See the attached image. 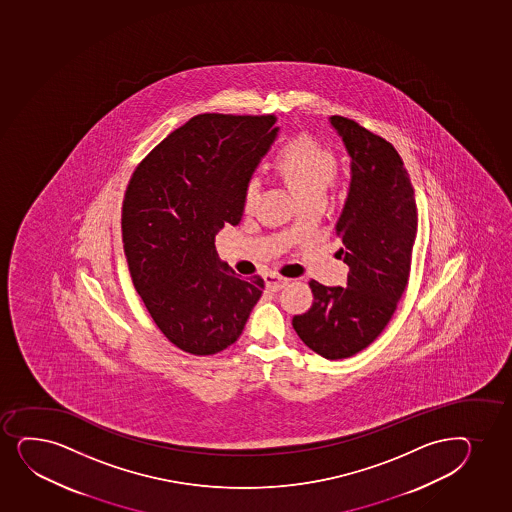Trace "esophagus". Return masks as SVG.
<instances>
[{
    "instance_id": "obj_1",
    "label": "esophagus",
    "mask_w": 512,
    "mask_h": 512,
    "mask_svg": "<svg viewBox=\"0 0 512 512\" xmlns=\"http://www.w3.org/2000/svg\"><path fill=\"white\" fill-rule=\"evenodd\" d=\"M265 283L266 287L277 292V290H282L287 285L288 280L287 278L278 277L277 273H266Z\"/></svg>"
}]
</instances>
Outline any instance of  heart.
<instances>
[{"instance_id":"obj_1","label":"heart","mask_w":512,"mask_h":512,"mask_svg":"<svg viewBox=\"0 0 512 512\" xmlns=\"http://www.w3.org/2000/svg\"><path fill=\"white\" fill-rule=\"evenodd\" d=\"M277 167L300 203L312 198H326V191L338 176V159L331 148L311 136H299L288 141L278 153ZM259 184L251 177L244 188V206L253 208L258 198Z\"/></svg>"}]
</instances>
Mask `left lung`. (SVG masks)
Segmentation results:
<instances>
[{
  "mask_svg": "<svg viewBox=\"0 0 512 512\" xmlns=\"http://www.w3.org/2000/svg\"><path fill=\"white\" fill-rule=\"evenodd\" d=\"M329 123L350 155V188L336 222L348 266L347 287L309 282L314 302L294 316L300 340L324 359H348L369 347L405 292L417 237V203L410 176L393 145L352 119Z\"/></svg>",
  "mask_w": 512,
  "mask_h": 512,
  "instance_id": "left-lung-1",
  "label": "left lung"
}]
</instances>
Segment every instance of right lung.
Here are the masks:
<instances>
[{
  "label": "right lung",
  "mask_w": 512,
  "mask_h": 512,
  "mask_svg": "<svg viewBox=\"0 0 512 512\" xmlns=\"http://www.w3.org/2000/svg\"><path fill=\"white\" fill-rule=\"evenodd\" d=\"M275 116L200 114L160 141L133 172L123 201L133 285L165 338L213 355L241 336L263 294L218 258L215 235L237 225L244 188L277 140Z\"/></svg>",
  "instance_id": "add662e5"
}]
</instances>
